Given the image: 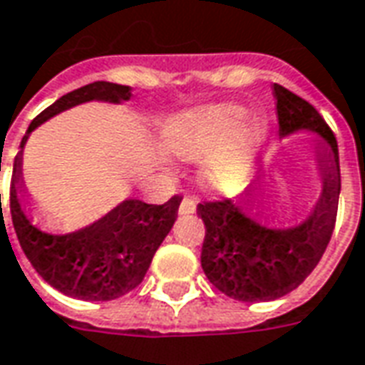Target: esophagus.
<instances>
[{
    "label": "esophagus",
    "mask_w": 365,
    "mask_h": 365,
    "mask_svg": "<svg viewBox=\"0 0 365 365\" xmlns=\"http://www.w3.org/2000/svg\"><path fill=\"white\" fill-rule=\"evenodd\" d=\"M193 211H195V201L185 197L182 201V205H180V213H193Z\"/></svg>",
    "instance_id": "obj_1"
}]
</instances>
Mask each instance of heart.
<instances>
[{"instance_id": "heart-1", "label": "heart", "mask_w": 365, "mask_h": 365, "mask_svg": "<svg viewBox=\"0 0 365 365\" xmlns=\"http://www.w3.org/2000/svg\"><path fill=\"white\" fill-rule=\"evenodd\" d=\"M247 112L239 104H215L175 116L164 130L165 152L183 162H205L201 180L209 190L233 193L251 172L259 128L245 126Z\"/></svg>"}]
</instances>
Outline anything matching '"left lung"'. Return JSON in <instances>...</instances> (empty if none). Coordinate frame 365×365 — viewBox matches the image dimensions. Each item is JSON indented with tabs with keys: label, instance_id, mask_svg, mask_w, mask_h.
Listing matches in <instances>:
<instances>
[{
	"label": "left lung",
	"instance_id": "1",
	"mask_svg": "<svg viewBox=\"0 0 365 365\" xmlns=\"http://www.w3.org/2000/svg\"><path fill=\"white\" fill-rule=\"evenodd\" d=\"M280 136L312 130L326 140L316 150L322 175V197L314 213L287 231H274L247 217L229 200L201 201L197 213L205 223L201 267L209 282L241 302H267L289 294L320 262L336 225L340 197V160L332 128L312 104L289 88L272 85ZM255 195H247V201Z\"/></svg>",
	"mask_w": 365,
	"mask_h": 365
}]
</instances>
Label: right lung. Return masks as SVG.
Wrapping results in <instances>:
<instances>
[{
    "mask_svg": "<svg viewBox=\"0 0 365 365\" xmlns=\"http://www.w3.org/2000/svg\"><path fill=\"white\" fill-rule=\"evenodd\" d=\"M130 86L91 83L71 91L37 114L29 130L49 120L58 112L86 101L120 103L130 98ZM27 136L21 140V148ZM21 154L15 158L9 211L15 235L33 269L63 294L81 300H114L138 287L154 253L178 217L182 195L156 205L142 200H126L101 221L71 235H47L25 217L19 195ZM1 197V195H0Z\"/></svg>",
    "mask_w": 365,
    "mask_h": 365,
    "instance_id": "right-lung-1",
    "label": "right lung"
}]
</instances>
